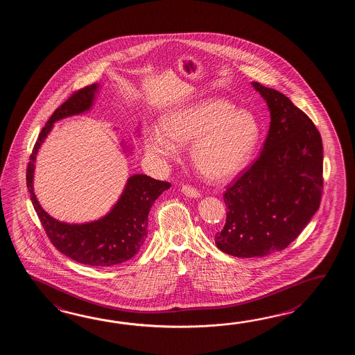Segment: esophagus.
Instances as JSON below:
<instances>
[{"instance_id": "1", "label": "esophagus", "mask_w": 355, "mask_h": 355, "mask_svg": "<svg viewBox=\"0 0 355 355\" xmlns=\"http://www.w3.org/2000/svg\"><path fill=\"white\" fill-rule=\"evenodd\" d=\"M181 191L189 198H199L200 196V191L194 188L193 185H189V184H184L182 188H181Z\"/></svg>"}]
</instances>
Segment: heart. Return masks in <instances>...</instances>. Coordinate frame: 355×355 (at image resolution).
<instances>
[{
    "label": "heart",
    "mask_w": 355,
    "mask_h": 355,
    "mask_svg": "<svg viewBox=\"0 0 355 355\" xmlns=\"http://www.w3.org/2000/svg\"><path fill=\"white\" fill-rule=\"evenodd\" d=\"M259 138L255 118L236 110L226 100H211L171 114L165 129H155L147 151L159 159L173 157L176 141H194L191 157L202 174L227 180L248 164Z\"/></svg>",
    "instance_id": "heart-1"
}]
</instances>
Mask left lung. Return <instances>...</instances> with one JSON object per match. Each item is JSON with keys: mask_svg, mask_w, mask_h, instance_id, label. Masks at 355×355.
Instances as JSON below:
<instances>
[{"mask_svg": "<svg viewBox=\"0 0 355 355\" xmlns=\"http://www.w3.org/2000/svg\"><path fill=\"white\" fill-rule=\"evenodd\" d=\"M270 110L260 156L227 188L226 223L214 240L237 257H265L295 241L324 190L321 135L309 115L278 90L252 83Z\"/></svg>", "mask_w": 355, "mask_h": 355, "instance_id": "1", "label": "left lung"}]
</instances>
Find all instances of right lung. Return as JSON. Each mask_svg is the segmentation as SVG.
I'll use <instances>...</instances> for the list:
<instances>
[{"mask_svg": "<svg viewBox=\"0 0 355 355\" xmlns=\"http://www.w3.org/2000/svg\"><path fill=\"white\" fill-rule=\"evenodd\" d=\"M96 89L98 85L94 83L75 91L51 115L39 133L29 157L26 187L34 209L55 249L81 264L114 266L132 259L139 251L148 234V213L152 204L171 187L170 182L156 180L147 175H133L129 178L121 199L112 211L98 220L83 225H68L52 218L40 207L33 189L35 156L54 121L89 110Z\"/></svg>", "mask_w": 355, "mask_h": 355, "instance_id": "obj_1", "label": "right lung"}]
</instances>
